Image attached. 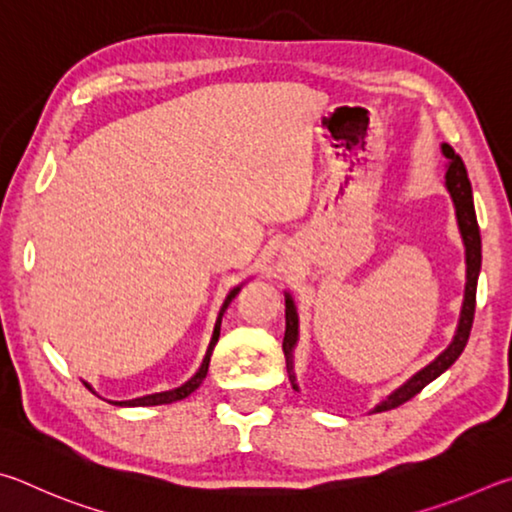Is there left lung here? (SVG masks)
<instances>
[{
	"label": "left lung",
	"instance_id": "8db88e82",
	"mask_svg": "<svg viewBox=\"0 0 512 512\" xmlns=\"http://www.w3.org/2000/svg\"><path fill=\"white\" fill-rule=\"evenodd\" d=\"M443 155L450 159V166H447V173H445V184L454 200L456 220H459V229L465 242V263H468V283H465V299H463L459 330H456L454 342L447 346L432 364H427L423 371H418L414 378L407 380L400 389L393 391L391 396L387 400H382L373 411H389L405 405L407 400L414 398L416 393L423 391L429 382L436 380L438 375L450 369V366L459 360V355L463 353V348L470 339L474 306H477V279L481 270V233H479L477 213H474L472 184L468 179V170H465L463 159L456 155L447 143H443ZM297 330H299L297 310H294V303L288 297L285 299V337H283V353H285V362H288V371H292V348L297 344ZM290 380H292V387L297 389L292 373H290Z\"/></svg>",
	"mask_w": 512,
	"mask_h": 512
}]
</instances>
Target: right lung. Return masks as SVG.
Listing matches in <instances>:
<instances>
[{
	"mask_svg": "<svg viewBox=\"0 0 512 512\" xmlns=\"http://www.w3.org/2000/svg\"><path fill=\"white\" fill-rule=\"evenodd\" d=\"M238 292H240V288H233V290L227 294V299H224L222 308H220V315H218V319H215V328H213V337H211L209 351H206V355H204V362H202V366H200V371H197L191 380H188L186 384H182V387L173 389V391L152 393V396H143V398H134V400H125V402H114V405H119V407H150V405H168V402H177V400H182V398H186V396H191V393H193L197 387H200L202 380L206 378V371H209V362H211V353H213V348H215V344H218V337H220L222 315H224V310H227V306L231 303V299L236 297Z\"/></svg>",
	"mask_w": 512,
	"mask_h": 512,
	"instance_id": "right-lung-1",
	"label": "right lung"
}]
</instances>
